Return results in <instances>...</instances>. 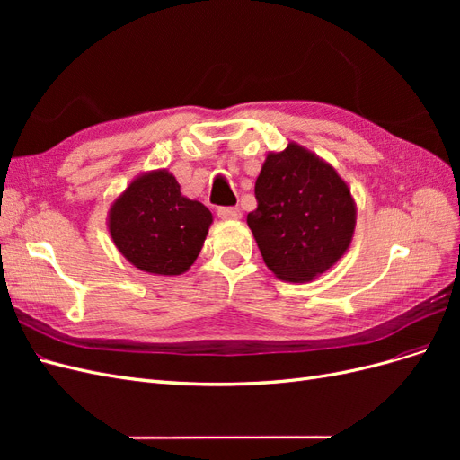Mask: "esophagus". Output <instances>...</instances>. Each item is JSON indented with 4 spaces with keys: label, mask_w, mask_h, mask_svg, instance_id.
<instances>
[{
    "label": "esophagus",
    "mask_w": 460,
    "mask_h": 460,
    "mask_svg": "<svg viewBox=\"0 0 460 460\" xmlns=\"http://www.w3.org/2000/svg\"><path fill=\"white\" fill-rule=\"evenodd\" d=\"M217 215L222 218V220H238L242 218V211L238 207H220Z\"/></svg>",
    "instance_id": "34e87169"
}]
</instances>
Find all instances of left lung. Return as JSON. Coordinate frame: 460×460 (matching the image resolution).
Wrapping results in <instances>:
<instances>
[{
  "label": "left lung",
  "instance_id": "8db88e82",
  "mask_svg": "<svg viewBox=\"0 0 460 460\" xmlns=\"http://www.w3.org/2000/svg\"><path fill=\"white\" fill-rule=\"evenodd\" d=\"M255 198L247 226L264 264L284 282L314 280L353 242L357 203L351 188L328 161L296 142L267 153Z\"/></svg>",
  "mask_w": 460,
  "mask_h": 460
}]
</instances>
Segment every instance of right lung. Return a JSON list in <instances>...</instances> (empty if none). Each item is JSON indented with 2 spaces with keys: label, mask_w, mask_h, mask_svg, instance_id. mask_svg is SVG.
Segmentation results:
<instances>
[{
  "label": "right lung",
  "mask_w": 460,
  "mask_h": 460,
  "mask_svg": "<svg viewBox=\"0 0 460 460\" xmlns=\"http://www.w3.org/2000/svg\"><path fill=\"white\" fill-rule=\"evenodd\" d=\"M213 225L208 208L182 196L166 169L137 174L111 203L107 228L120 255L155 276L190 270Z\"/></svg>",
  "instance_id": "right-lung-1"
}]
</instances>
